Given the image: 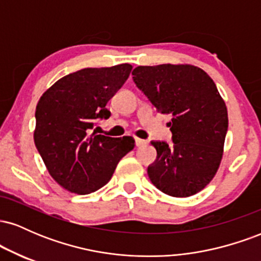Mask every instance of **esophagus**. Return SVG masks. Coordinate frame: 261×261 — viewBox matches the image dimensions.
<instances>
[{
	"instance_id": "34e87169",
	"label": "esophagus",
	"mask_w": 261,
	"mask_h": 261,
	"mask_svg": "<svg viewBox=\"0 0 261 261\" xmlns=\"http://www.w3.org/2000/svg\"><path fill=\"white\" fill-rule=\"evenodd\" d=\"M135 141H136V146H143V145H146V141L145 140H142V139H139V137H136V139H135Z\"/></svg>"
}]
</instances>
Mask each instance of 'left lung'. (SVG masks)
<instances>
[{
  "instance_id": "obj_1",
  "label": "left lung",
  "mask_w": 261,
  "mask_h": 261,
  "mask_svg": "<svg viewBox=\"0 0 261 261\" xmlns=\"http://www.w3.org/2000/svg\"><path fill=\"white\" fill-rule=\"evenodd\" d=\"M133 76L155 109L172 116L173 145L151 142L157 151L147 168L152 184L174 197L199 193L216 175L228 128L227 107L216 85L193 65L139 66Z\"/></svg>"
}]
</instances>
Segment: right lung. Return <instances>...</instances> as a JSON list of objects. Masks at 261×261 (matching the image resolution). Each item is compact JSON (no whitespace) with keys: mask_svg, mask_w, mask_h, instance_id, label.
<instances>
[{"mask_svg":"<svg viewBox=\"0 0 261 261\" xmlns=\"http://www.w3.org/2000/svg\"><path fill=\"white\" fill-rule=\"evenodd\" d=\"M131 70L128 64L83 68L60 79L38 101L35 146L54 180L70 193L86 195L104 187L135 147L131 136L91 134L97 119H109L107 103Z\"/></svg>","mask_w":261,"mask_h":261,"instance_id":"add662e5","label":"right lung"}]
</instances>
